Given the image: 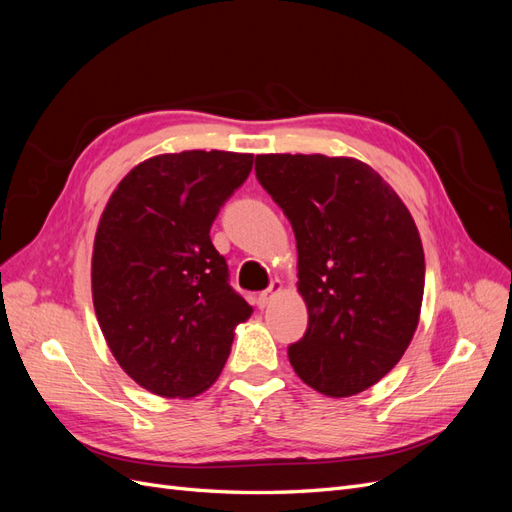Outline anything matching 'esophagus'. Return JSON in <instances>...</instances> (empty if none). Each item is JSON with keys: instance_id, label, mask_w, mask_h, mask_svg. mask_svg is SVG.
Masks as SVG:
<instances>
[{"instance_id": "34e87169", "label": "esophagus", "mask_w": 512, "mask_h": 512, "mask_svg": "<svg viewBox=\"0 0 512 512\" xmlns=\"http://www.w3.org/2000/svg\"><path fill=\"white\" fill-rule=\"evenodd\" d=\"M282 282H271V286L267 288V290H262L260 294H258V297H256V303H258V307H267L271 301H273V297H275V294L277 292H282Z\"/></svg>"}]
</instances>
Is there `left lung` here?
<instances>
[{
    "mask_svg": "<svg viewBox=\"0 0 512 512\" xmlns=\"http://www.w3.org/2000/svg\"><path fill=\"white\" fill-rule=\"evenodd\" d=\"M256 179L288 218L307 331L288 346L299 378L350 397L399 363L418 324L425 254L401 198L352 158L256 156Z\"/></svg>",
    "mask_w": 512,
    "mask_h": 512,
    "instance_id": "8db88e82",
    "label": "left lung"
}]
</instances>
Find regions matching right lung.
Listing matches in <instances>:
<instances>
[{
    "instance_id": "add662e5",
    "label": "right lung",
    "mask_w": 512,
    "mask_h": 512,
    "mask_svg": "<svg viewBox=\"0 0 512 512\" xmlns=\"http://www.w3.org/2000/svg\"><path fill=\"white\" fill-rule=\"evenodd\" d=\"M252 153L181 151L121 179L100 218L91 292L126 374L162 397H192L220 376L252 305L228 284L209 230L241 188Z\"/></svg>"
}]
</instances>
